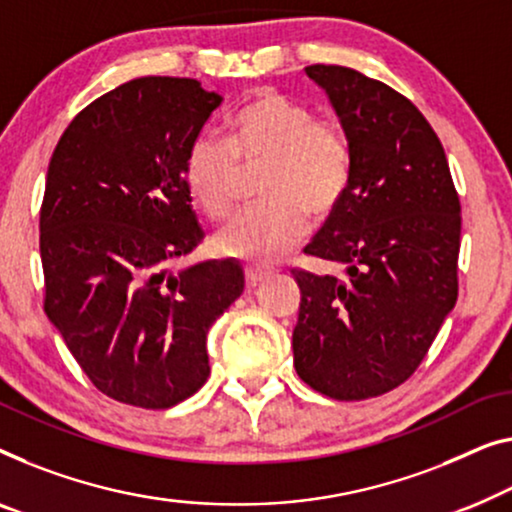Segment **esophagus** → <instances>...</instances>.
I'll return each instance as SVG.
<instances>
[{"mask_svg":"<svg viewBox=\"0 0 512 512\" xmlns=\"http://www.w3.org/2000/svg\"><path fill=\"white\" fill-rule=\"evenodd\" d=\"M244 274H247V286H258L261 281H265L272 274V270H265V268H258V265H247V270H244Z\"/></svg>","mask_w":512,"mask_h":512,"instance_id":"1","label":"esophagus"}]
</instances>
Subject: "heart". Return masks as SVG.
I'll use <instances>...</instances> for the list:
<instances>
[{
    "label": "heart",
    "instance_id": "obj_1",
    "mask_svg": "<svg viewBox=\"0 0 512 512\" xmlns=\"http://www.w3.org/2000/svg\"><path fill=\"white\" fill-rule=\"evenodd\" d=\"M265 166L261 196L268 201L242 212L217 233L221 254L270 265L288 254L307 231V212L323 217L342 198L351 175V152L335 124L316 122L309 108L277 92H263L228 120L226 136H201L189 147L187 184L212 219L235 203L240 166Z\"/></svg>",
    "mask_w": 512,
    "mask_h": 512
}]
</instances>
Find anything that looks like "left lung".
<instances>
[{
    "label": "left lung",
    "instance_id": "8db88e82",
    "mask_svg": "<svg viewBox=\"0 0 512 512\" xmlns=\"http://www.w3.org/2000/svg\"><path fill=\"white\" fill-rule=\"evenodd\" d=\"M305 73L335 108L351 175L305 247L342 272L293 270V362L311 388L351 402L409 379L453 311L462 210L441 140L406 96L346 66Z\"/></svg>",
    "mask_w": 512,
    "mask_h": 512
}]
</instances>
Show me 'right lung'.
Wrapping results in <instances>:
<instances>
[{
	"label": "right lung",
	"instance_id": "obj_1",
	"mask_svg": "<svg viewBox=\"0 0 512 512\" xmlns=\"http://www.w3.org/2000/svg\"><path fill=\"white\" fill-rule=\"evenodd\" d=\"M224 96L147 76L99 96L59 138L41 205L46 316L117 402L168 409L207 381V330L244 291L233 258L173 272L203 240L187 154Z\"/></svg>",
	"mask_w": 512,
	"mask_h": 512
}]
</instances>
